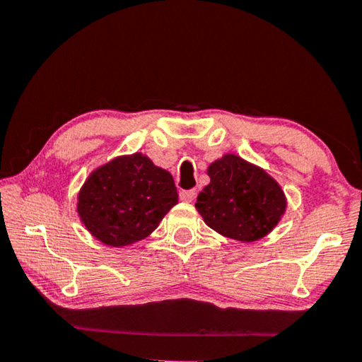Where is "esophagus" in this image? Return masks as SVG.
Listing matches in <instances>:
<instances>
[{"label": "esophagus", "mask_w": 362, "mask_h": 362, "mask_svg": "<svg viewBox=\"0 0 362 362\" xmlns=\"http://www.w3.org/2000/svg\"><path fill=\"white\" fill-rule=\"evenodd\" d=\"M194 197H197V192H194V190H183V192H180V199H182V202H185V203H192L193 199H194Z\"/></svg>", "instance_id": "obj_1"}]
</instances>
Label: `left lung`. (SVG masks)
<instances>
[{"label":"left lung","instance_id":"left-lung-1","mask_svg":"<svg viewBox=\"0 0 362 362\" xmlns=\"http://www.w3.org/2000/svg\"><path fill=\"white\" fill-rule=\"evenodd\" d=\"M211 182L198 193L194 208L206 226L242 243L267 237L286 211L285 192L261 165L226 153L208 165Z\"/></svg>","mask_w":362,"mask_h":362}]
</instances>
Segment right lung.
Segmentation results:
<instances>
[{
  "label": "right lung",
  "mask_w": 362,
  "mask_h": 362,
  "mask_svg": "<svg viewBox=\"0 0 362 362\" xmlns=\"http://www.w3.org/2000/svg\"><path fill=\"white\" fill-rule=\"evenodd\" d=\"M177 203L170 172L134 153L90 172L77 194V212L91 237L122 248L151 235Z\"/></svg>",
  "instance_id": "obj_1"
}]
</instances>
